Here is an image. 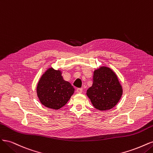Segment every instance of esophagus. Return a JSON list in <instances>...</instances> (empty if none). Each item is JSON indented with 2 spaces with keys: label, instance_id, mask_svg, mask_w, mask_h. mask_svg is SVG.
Listing matches in <instances>:
<instances>
[{
  "label": "esophagus",
  "instance_id": "34e87169",
  "mask_svg": "<svg viewBox=\"0 0 153 153\" xmlns=\"http://www.w3.org/2000/svg\"><path fill=\"white\" fill-rule=\"evenodd\" d=\"M76 92L77 93H82V89H81V88H78V89H76Z\"/></svg>",
  "mask_w": 153,
  "mask_h": 153
}]
</instances>
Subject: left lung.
Instances as JSON below:
<instances>
[{
    "label": "left lung",
    "mask_w": 153,
    "mask_h": 153,
    "mask_svg": "<svg viewBox=\"0 0 153 153\" xmlns=\"http://www.w3.org/2000/svg\"><path fill=\"white\" fill-rule=\"evenodd\" d=\"M123 92L116 73L109 67L101 66L94 70L93 84L87 89L86 94L94 108L103 111L114 108Z\"/></svg>",
    "instance_id": "left-lung-1"
}]
</instances>
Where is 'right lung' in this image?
<instances>
[{
  "label": "right lung",
  "mask_w": 153,
  "mask_h": 153,
  "mask_svg": "<svg viewBox=\"0 0 153 153\" xmlns=\"http://www.w3.org/2000/svg\"><path fill=\"white\" fill-rule=\"evenodd\" d=\"M75 89L64 80L62 71L52 67L47 69L38 83L36 92L41 103L51 109L58 110L65 105Z\"/></svg>",
  "instance_id": "1"
}]
</instances>
